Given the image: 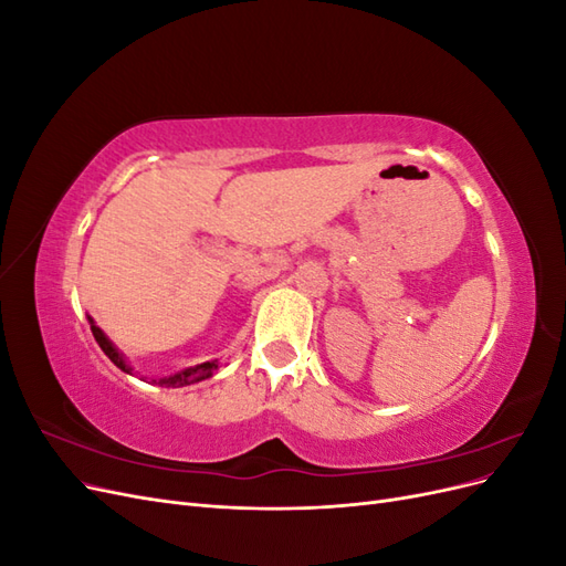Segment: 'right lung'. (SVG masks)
I'll return each mask as SVG.
<instances>
[{"mask_svg": "<svg viewBox=\"0 0 566 566\" xmlns=\"http://www.w3.org/2000/svg\"><path fill=\"white\" fill-rule=\"evenodd\" d=\"M90 323H92V333H94V337H96V342H98V347L104 349V354L111 358V361H113L119 370L132 373L129 364L125 361V356L115 349V345L104 335V331H101L98 325H94L92 318H90ZM217 368H219L217 361H205V364H198V366H193V368H186V370H181V373L169 375V378L158 380V385H165V387H186V385H193V382L212 378ZM153 382H156V380H153Z\"/></svg>", "mask_w": 566, "mask_h": 566, "instance_id": "1", "label": "right lung"}]
</instances>
